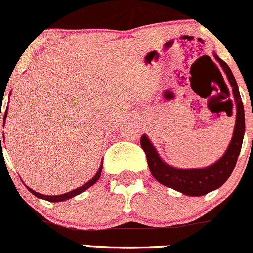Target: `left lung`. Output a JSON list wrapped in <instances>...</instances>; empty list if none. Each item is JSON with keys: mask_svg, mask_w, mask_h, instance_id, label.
Returning a JSON list of instances; mask_svg holds the SVG:
<instances>
[{"mask_svg": "<svg viewBox=\"0 0 253 253\" xmlns=\"http://www.w3.org/2000/svg\"><path fill=\"white\" fill-rule=\"evenodd\" d=\"M213 57L227 75L236 105V120L233 137L222 158L210 166L201 169H178L162 160L147 134H143L140 138V145L145 151L148 166L153 177L165 187L172 188L188 196L205 195L210 191L218 189L227 182L238 161L245 134V113L236 80L227 63L223 62L216 53H213Z\"/></svg>", "mask_w": 253, "mask_h": 253, "instance_id": "1", "label": "left lung"}]
</instances>
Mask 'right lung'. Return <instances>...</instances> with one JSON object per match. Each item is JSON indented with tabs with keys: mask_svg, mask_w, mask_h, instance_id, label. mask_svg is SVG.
I'll return each instance as SVG.
<instances>
[{
	"mask_svg": "<svg viewBox=\"0 0 253 253\" xmlns=\"http://www.w3.org/2000/svg\"><path fill=\"white\" fill-rule=\"evenodd\" d=\"M7 113H8V106H7L6 111H4V118H3V121H6ZM0 119H1V116H0ZM3 139H4V134L2 135V137H1V134H0V149H1V151H2V144H1V142H2V140H3ZM102 169H103V162H102V164H100L99 169H98L97 173H95V175H94V177L92 178L91 180H88V182H87L86 184H84V185H82V187L78 188V189H74V190L69 191V193L62 194V195H43V194H40V193H37V191L33 190V189H31V188H29L28 185H25V187H26V189H28L29 191H30V193L33 194V195H35L36 198H39V199H43V200L50 201V203H60V201L69 200V199H71V198H74V196L79 195V194L84 193V190H87V189H88L89 187H92V185L94 184V183L97 182V180L99 179V178H100V174H102Z\"/></svg>",
	"mask_w": 253,
	"mask_h": 253,
	"instance_id": "add662e5",
	"label": "right lung"
}]
</instances>
